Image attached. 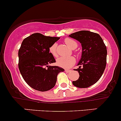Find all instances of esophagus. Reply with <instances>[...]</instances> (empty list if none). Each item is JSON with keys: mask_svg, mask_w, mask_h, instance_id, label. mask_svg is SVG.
<instances>
[{"mask_svg": "<svg viewBox=\"0 0 121 121\" xmlns=\"http://www.w3.org/2000/svg\"><path fill=\"white\" fill-rule=\"evenodd\" d=\"M71 71V69H65V71L66 72H67V73H68V72H69Z\"/></svg>", "mask_w": 121, "mask_h": 121, "instance_id": "obj_1", "label": "esophagus"}]
</instances>
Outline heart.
Instances as JSON below:
<instances>
[{"label": "heart", "mask_w": 121, "mask_h": 121, "mask_svg": "<svg viewBox=\"0 0 121 121\" xmlns=\"http://www.w3.org/2000/svg\"><path fill=\"white\" fill-rule=\"evenodd\" d=\"M64 42L71 49H74L77 47V43L73 39L70 38H66L64 40ZM57 44L54 43L52 44L49 48V52L50 54L54 57L57 56ZM75 63V58L73 57H64L62 56L57 58V64L60 67L64 68H69L73 65Z\"/></svg>", "instance_id": "obj_1"}]
</instances>
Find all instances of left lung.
Segmentation results:
<instances>
[{
  "label": "left lung",
  "mask_w": 121,
  "mask_h": 121,
  "mask_svg": "<svg viewBox=\"0 0 121 121\" xmlns=\"http://www.w3.org/2000/svg\"><path fill=\"white\" fill-rule=\"evenodd\" d=\"M81 43L82 57L75 71L79 74L78 79L73 81L75 86L86 88L94 85L102 76L107 63V48L97 33L81 30L69 35Z\"/></svg>",
  "instance_id": "obj_1"
}]
</instances>
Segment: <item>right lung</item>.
<instances>
[{
	"label": "right lung",
	"instance_id": "obj_1",
	"mask_svg": "<svg viewBox=\"0 0 121 121\" xmlns=\"http://www.w3.org/2000/svg\"><path fill=\"white\" fill-rule=\"evenodd\" d=\"M59 39L35 33L22 41L18 50V68L24 81L34 89L50 90L55 86L58 73L64 71L58 66L48 65L56 63L49 48Z\"/></svg>",
	"mask_w": 121,
	"mask_h": 121
}]
</instances>
